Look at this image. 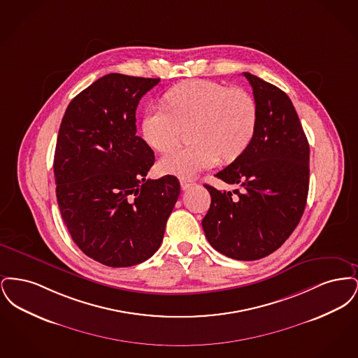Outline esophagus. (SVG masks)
<instances>
[{
  "label": "esophagus",
  "instance_id": "obj_1",
  "mask_svg": "<svg viewBox=\"0 0 358 358\" xmlns=\"http://www.w3.org/2000/svg\"><path fill=\"white\" fill-rule=\"evenodd\" d=\"M180 184H181V189H182V190H187L189 187L196 185V182H194L193 180H190V178H181V180H180Z\"/></svg>",
  "mask_w": 358,
  "mask_h": 358
}]
</instances>
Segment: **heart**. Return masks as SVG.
<instances>
[{"label": "heart", "mask_w": 358, "mask_h": 358, "mask_svg": "<svg viewBox=\"0 0 358 358\" xmlns=\"http://www.w3.org/2000/svg\"><path fill=\"white\" fill-rule=\"evenodd\" d=\"M164 102L166 107H149L142 117L146 143L157 152H166L189 124L193 141L161 158L158 166L165 174L187 178L215 166L220 158L234 161L255 136V101L241 88L201 79L187 80L166 91Z\"/></svg>", "instance_id": "1"}]
</instances>
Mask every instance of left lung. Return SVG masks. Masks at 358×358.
I'll return each instance as SVG.
<instances>
[{
	"mask_svg": "<svg viewBox=\"0 0 358 358\" xmlns=\"http://www.w3.org/2000/svg\"><path fill=\"white\" fill-rule=\"evenodd\" d=\"M252 87L257 110L255 136L247 150L216 174L241 190L205 184L210 206L203 219L209 244L236 260L273 254L301 220L308 193L310 148L286 92L243 73Z\"/></svg>",
	"mask_w": 358,
	"mask_h": 358,
	"instance_id": "1",
	"label": "left lung"
}]
</instances>
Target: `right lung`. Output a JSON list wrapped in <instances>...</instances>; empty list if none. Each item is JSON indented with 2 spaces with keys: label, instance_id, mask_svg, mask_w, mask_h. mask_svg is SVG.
Listing matches in <instances>:
<instances>
[{
  "label": "right lung",
  "instance_id": "add662e5",
  "mask_svg": "<svg viewBox=\"0 0 358 358\" xmlns=\"http://www.w3.org/2000/svg\"><path fill=\"white\" fill-rule=\"evenodd\" d=\"M159 79L104 75L67 107L53 173L63 222L75 244L108 267L136 266L159 248L180 196L174 176L148 180L150 146L136 110Z\"/></svg>",
  "mask_w": 358,
  "mask_h": 358
}]
</instances>
